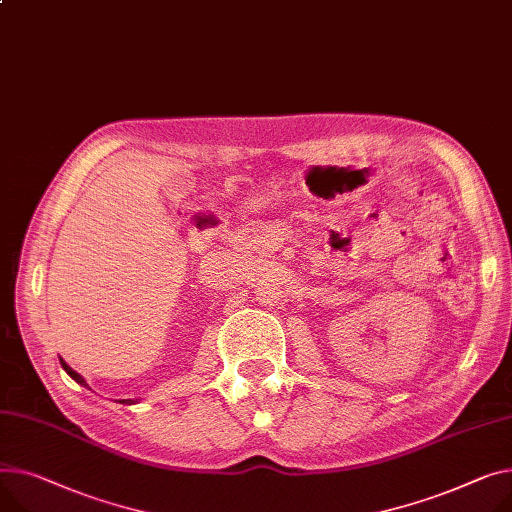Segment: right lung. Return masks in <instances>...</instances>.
Returning a JSON list of instances; mask_svg holds the SVG:
<instances>
[{
    "mask_svg": "<svg viewBox=\"0 0 512 512\" xmlns=\"http://www.w3.org/2000/svg\"><path fill=\"white\" fill-rule=\"evenodd\" d=\"M59 362H61V368H63L67 374H70V377H72V379H74L78 385H82V387H88V383L82 379V374H78L76 370H72L70 366H67L63 358H59ZM119 403H127V405H131V403H135V401H133V399H121Z\"/></svg>",
    "mask_w": 512,
    "mask_h": 512,
    "instance_id": "obj_1",
    "label": "right lung"
}]
</instances>
